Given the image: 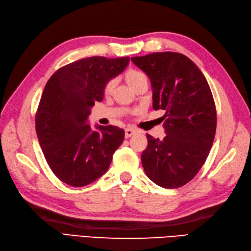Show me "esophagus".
Masks as SVG:
<instances>
[{
  "label": "esophagus",
  "instance_id": "1",
  "mask_svg": "<svg viewBox=\"0 0 251 251\" xmlns=\"http://www.w3.org/2000/svg\"><path fill=\"white\" fill-rule=\"evenodd\" d=\"M136 134V130L132 129V128H126L125 129V136L126 138H129L131 136H134Z\"/></svg>",
  "mask_w": 251,
  "mask_h": 251
}]
</instances>
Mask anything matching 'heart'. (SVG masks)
I'll list each match as a JSON object with an SVG mask.
<instances>
[{"label": "heart", "instance_id": "obj_1", "mask_svg": "<svg viewBox=\"0 0 251 251\" xmlns=\"http://www.w3.org/2000/svg\"><path fill=\"white\" fill-rule=\"evenodd\" d=\"M126 78H127V81H128V83H129L131 87H134L135 85H137L140 81H142V79H148L145 73L141 72V71H138V70H130V71L127 72ZM115 85H116V79L115 78L110 79V81L105 84L104 92L106 94H110L112 90L114 89Z\"/></svg>", "mask_w": 251, "mask_h": 251}]
</instances>
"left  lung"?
I'll use <instances>...</instances> for the list:
<instances>
[{
  "label": "left lung",
  "instance_id": "left-lung-1",
  "mask_svg": "<svg viewBox=\"0 0 251 251\" xmlns=\"http://www.w3.org/2000/svg\"><path fill=\"white\" fill-rule=\"evenodd\" d=\"M151 81L154 110H164L163 139L147 135L142 166L165 189L183 186L200 172L215 139L217 112L204 74L188 57L164 51L131 57Z\"/></svg>",
  "mask_w": 251,
  "mask_h": 251
}]
</instances>
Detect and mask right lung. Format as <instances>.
<instances>
[{"label": "right lung", "instance_id": "right-lung-1", "mask_svg": "<svg viewBox=\"0 0 251 251\" xmlns=\"http://www.w3.org/2000/svg\"><path fill=\"white\" fill-rule=\"evenodd\" d=\"M128 63V57L84 58L60 68L46 83L35 129L47 164L62 182L84 186L109 169L124 129L96 125L93 130L88 116L96 101H102L105 84Z\"/></svg>", "mask_w": 251, "mask_h": 251}]
</instances>
